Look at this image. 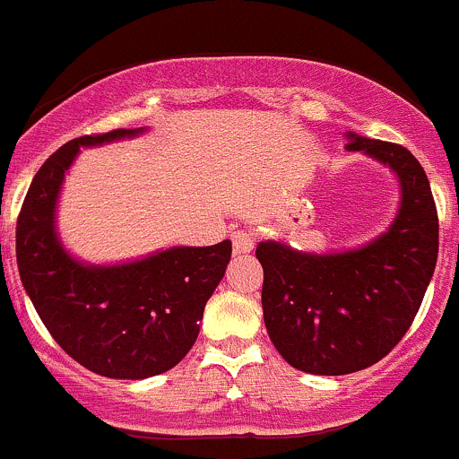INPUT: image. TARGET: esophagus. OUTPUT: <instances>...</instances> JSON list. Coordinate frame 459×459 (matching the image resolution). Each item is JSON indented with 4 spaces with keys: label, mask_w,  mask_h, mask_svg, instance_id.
<instances>
[{
    "label": "esophagus",
    "mask_w": 459,
    "mask_h": 459,
    "mask_svg": "<svg viewBox=\"0 0 459 459\" xmlns=\"http://www.w3.org/2000/svg\"><path fill=\"white\" fill-rule=\"evenodd\" d=\"M233 251L235 255H244V253H251L255 247V238L248 230H235L233 233Z\"/></svg>",
    "instance_id": "34e87169"
}]
</instances>
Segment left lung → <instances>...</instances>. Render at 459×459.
<instances>
[{"instance_id":"left-lung-1","label":"left lung","mask_w":459,"mask_h":459,"mask_svg":"<svg viewBox=\"0 0 459 459\" xmlns=\"http://www.w3.org/2000/svg\"><path fill=\"white\" fill-rule=\"evenodd\" d=\"M346 148L388 166L400 208L382 235L353 251H295L259 242L268 337L293 368L346 375L391 353L420 311L437 262V211L420 161L400 143L346 133Z\"/></svg>"}]
</instances>
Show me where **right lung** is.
I'll use <instances>...</instances> for the list:
<instances>
[{
  "label": "right lung",
  "instance_id": "1",
  "mask_svg": "<svg viewBox=\"0 0 459 459\" xmlns=\"http://www.w3.org/2000/svg\"><path fill=\"white\" fill-rule=\"evenodd\" d=\"M143 131L117 128L64 143L32 178L17 220V268L37 316L75 362L113 379L152 377L186 358L233 251L224 239L110 266L86 264L66 251L55 211L64 175L80 148Z\"/></svg>",
  "mask_w": 459,
  "mask_h": 459
}]
</instances>
